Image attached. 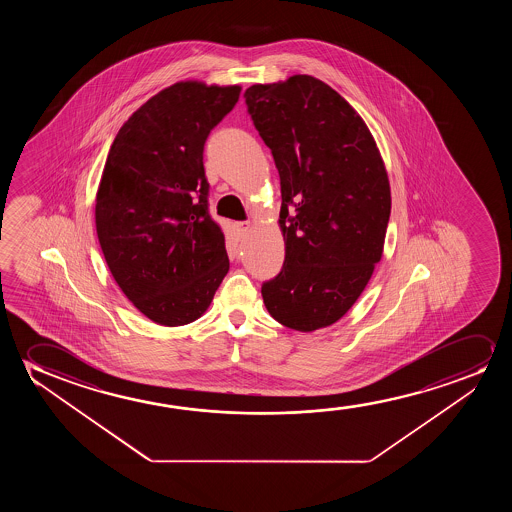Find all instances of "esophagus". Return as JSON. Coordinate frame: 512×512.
Masks as SVG:
<instances>
[{"label": "esophagus", "mask_w": 512, "mask_h": 512, "mask_svg": "<svg viewBox=\"0 0 512 512\" xmlns=\"http://www.w3.org/2000/svg\"><path fill=\"white\" fill-rule=\"evenodd\" d=\"M236 227H238L239 236H241V238H245L246 234H248V232H250V229H252V225H250V222H239V224L236 225Z\"/></svg>", "instance_id": "34e87169"}]
</instances>
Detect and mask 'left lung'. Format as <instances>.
I'll list each match as a JSON object with an SVG mask.
<instances>
[{"label": "left lung", "mask_w": 512, "mask_h": 512, "mask_svg": "<svg viewBox=\"0 0 512 512\" xmlns=\"http://www.w3.org/2000/svg\"><path fill=\"white\" fill-rule=\"evenodd\" d=\"M280 173L285 262L262 285L269 315L299 332L329 327L357 302L381 260L390 182L369 127L311 75L245 92Z\"/></svg>", "instance_id": "obj_1"}]
</instances>
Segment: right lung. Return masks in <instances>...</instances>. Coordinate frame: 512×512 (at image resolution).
Here are the masks:
<instances>
[{"label": "right lung", "mask_w": 512, "mask_h": 512, "mask_svg": "<svg viewBox=\"0 0 512 512\" xmlns=\"http://www.w3.org/2000/svg\"><path fill=\"white\" fill-rule=\"evenodd\" d=\"M239 92L199 80L169 85L124 122L106 157L99 245L134 308L164 327L201 318L229 271L224 234L208 213L203 150Z\"/></svg>", "instance_id": "right-lung-1"}]
</instances>
